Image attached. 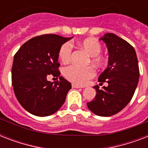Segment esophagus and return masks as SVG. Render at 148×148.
Here are the masks:
<instances>
[{
	"mask_svg": "<svg viewBox=\"0 0 148 148\" xmlns=\"http://www.w3.org/2000/svg\"><path fill=\"white\" fill-rule=\"evenodd\" d=\"M72 88H81V87H80V86L79 85H77V84H72Z\"/></svg>",
	"mask_w": 148,
	"mask_h": 148,
	"instance_id": "1",
	"label": "esophagus"
}]
</instances>
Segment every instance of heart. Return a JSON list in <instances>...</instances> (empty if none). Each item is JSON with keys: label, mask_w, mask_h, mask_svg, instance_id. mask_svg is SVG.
Masks as SVG:
<instances>
[{"label": "heart", "mask_w": 148, "mask_h": 148, "mask_svg": "<svg viewBox=\"0 0 148 148\" xmlns=\"http://www.w3.org/2000/svg\"><path fill=\"white\" fill-rule=\"evenodd\" d=\"M80 47L90 56V60L95 65L100 67L103 64L104 59L100 54L102 50L101 45L95 38H87L79 42ZM72 47L70 43L63 45L59 51V58L63 63H68L71 60ZM95 71L91 67H79L77 66H69L64 70V75L71 82L78 85L85 84L89 79L95 76Z\"/></svg>", "instance_id": "1"}]
</instances>
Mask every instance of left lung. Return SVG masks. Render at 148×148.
<instances>
[{
	"label": "left lung",
	"mask_w": 148,
	"mask_h": 148,
	"mask_svg": "<svg viewBox=\"0 0 148 148\" xmlns=\"http://www.w3.org/2000/svg\"><path fill=\"white\" fill-rule=\"evenodd\" d=\"M100 40L108 49V67L99 76L100 84L107 82L101 90L97 85L95 99L87 103L89 110L101 117L117 114L127 105L139 81V67L136 51L128 42L114 34L107 33Z\"/></svg>",
	"instance_id": "obj_1"
}]
</instances>
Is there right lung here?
Listing matches in <instances>:
<instances>
[{
	"mask_svg": "<svg viewBox=\"0 0 148 148\" xmlns=\"http://www.w3.org/2000/svg\"><path fill=\"white\" fill-rule=\"evenodd\" d=\"M57 34H45L30 39L14 57L11 77L15 96L31 114L46 117L57 112L64 104L71 84L58 71L59 51L72 39ZM49 74L59 76L53 84Z\"/></svg>",
	"mask_w": 148,
	"mask_h": 148,
	"instance_id": "add662e5",
	"label": "right lung"
}]
</instances>
